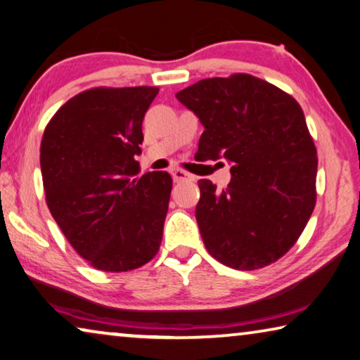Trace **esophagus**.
I'll use <instances>...</instances> for the list:
<instances>
[{"instance_id": "1", "label": "esophagus", "mask_w": 360, "mask_h": 360, "mask_svg": "<svg viewBox=\"0 0 360 360\" xmlns=\"http://www.w3.org/2000/svg\"><path fill=\"white\" fill-rule=\"evenodd\" d=\"M171 174H173V179L176 182H184V181H195V176L187 173L184 169H173L171 171Z\"/></svg>"}]
</instances>
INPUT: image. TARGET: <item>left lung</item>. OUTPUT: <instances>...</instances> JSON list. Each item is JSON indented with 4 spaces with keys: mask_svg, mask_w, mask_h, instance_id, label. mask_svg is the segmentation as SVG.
I'll return each instance as SVG.
<instances>
[{
    "mask_svg": "<svg viewBox=\"0 0 360 360\" xmlns=\"http://www.w3.org/2000/svg\"><path fill=\"white\" fill-rule=\"evenodd\" d=\"M176 98L205 127L197 153L231 165L224 189L198 181L195 218L208 254L248 271L281 259L317 200V148L300 105L250 74L198 80Z\"/></svg>",
    "mask_w": 360,
    "mask_h": 360,
    "instance_id": "left-lung-1",
    "label": "left lung"
}]
</instances>
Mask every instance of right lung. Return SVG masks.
Segmentation results:
<instances>
[{"mask_svg":"<svg viewBox=\"0 0 360 360\" xmlns=\"http://www.w3.org/2000/svg\"><path fill=\"white\" fill-rule=\"evenodd\" d=\"M158 87H95L72 96L43 132L46 205L77 254L101 271H129L157 255L173 179L143 176L142 121Z\"/></svg>","mask_w":360,"mask_h":360,"instance_id":"obj_1","label":"right lung"}]
</instances>
